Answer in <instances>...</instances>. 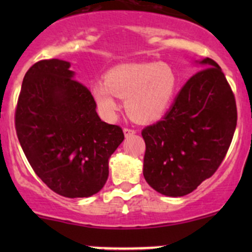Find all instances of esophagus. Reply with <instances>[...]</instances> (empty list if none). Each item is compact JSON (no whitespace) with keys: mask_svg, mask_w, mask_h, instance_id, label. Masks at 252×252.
Listing matches in <instances>:
<instances>
[{"mask_svg":"<svg viewBox=\"0 0 252 252\" xmlns=\"http://www.w3.org/2000/svg\"><path fill=\"white\" fill-rule=\"evenodd\" d=\"M123 131H124V135L126 136H130V135H133V134L136 133L135 129H131V128H124Z\"/></svg>","mask_w":252,"mask_h":252,"instance_id":"esophagus-1","label":"esophagus"}]
</instances>
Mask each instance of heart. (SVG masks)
I'll use <instances>...</instances> for the list:
<instances>
[{
  "label": "heart",
  "instance_id": "heart-1",
  "mask_svg": "<svg viewBox=\"0 0 252 252\" xmlns=\"http://www.w3.org/2000/svg\"><path fill=\"white\" fill-rule=\"evenodd\" d=\"M175 88L177 78L166 63H124L108 70L105 81L94 84L91 93L106 116L112 117L118 111V96L126 100L133 118L150 122L168 108Z\"/></svg>",
  "mask_w": 252,
  "mask_h": 252
}]
</instances>
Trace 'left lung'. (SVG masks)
<instances>
[{
  "mask_svg": "<svg viewBox=\"0 0 252 252\" xmlns=\"http://www.w3.org/2000/svg\"><path fill=\"white\" fill-rule=\"evenodd\" d=\"M206 68L185 83L162 121L142 129L146 150L144 177L166 196H184L212 177L234 135V94L220 65Z\"/></svg>",
  "mask_w": 252,
  "mask_h": 252,
  "instance_id": "obj_1",
  "label": "left lung"
}]
</instances>
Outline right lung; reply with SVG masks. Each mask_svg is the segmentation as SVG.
<instances>
[{
	"mask_svg": "<svg viewBox=\"0 0 252 252\" xmlns=\"http://www.w3.org/2000/svg\"><path fill=\"white\" fill-rule=\"evenodd\" d=\"M69 62L42 60L25 73L14 124L37 177L61 196L88 197L108 178V158L124 140L119 126L96 113L90 90L73 79Z\"/></svg>",
	"mask_w": 252,
	"mask_h": 252,
	"instance_id": "right-lung-1",
	"label": "right lung"
}]
</instances>
